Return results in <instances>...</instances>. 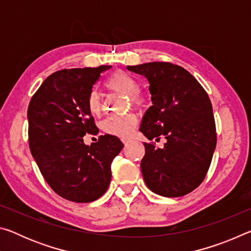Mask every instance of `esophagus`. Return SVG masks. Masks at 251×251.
I'll return each instance as SVG.
<instances>
[{
	"label": "esophagus",
	"mask_w": 251,
	"mask_h": 251,
	"mask_svg": "<svg viewBox=\"0 0 251 251\" xmlns=\"http://www.w3.org/2000/svg\"><path fill=\"white\" fill-rule=\"evenodd\" d=\"M123 143H124V145L126 146L127 145V144H129L130 143V141H129V139H123V141H122Z\"/></svg>",
	"instance_id": "1"
}]
</instances>
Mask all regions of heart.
<instances>
[{
    "mask_svg": "<svg viewBox=\"0 0 251 251\" xmlns=\"http://www.w3.org/2000/svg\"><path fill=\"white\" fill-rule=\"evenodd\" d=\"M105 86L108 90L120 93V94L129 96L130 103L134 107H142L144 105V99L138 94H136L139 91V84L136 82V79L131 77L130 75L124 73V72H116L107 79ZM88 109L92 114L97 115L100 113L101 103L100 94L96 91L91 92L87 100ZM138 120L135 114L129 113L124 116L118 117H107L101 122L100 127L105 134L116 136V137L127 138L133 133L134 129L137 126Z\"/></svg>",
    "mask_w": 251,
    "mask_h": 251,
    "instance_id": "b5f03b06",
    "label": "heart"
}]
</instances>
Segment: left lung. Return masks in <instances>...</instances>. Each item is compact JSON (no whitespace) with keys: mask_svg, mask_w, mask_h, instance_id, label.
<instances>
[{"mask_svg":"<svg viewBox=\"0 0 251 251\" xmlns=\"http://www.w3.org/2000/svg\"><path fill=\"white\" fill-rule=\"evenodd\" d=\"M127 70L150 83L152 105L139 130L150 141L166 139L163 148L144 143L141 168L145 184L164 197L189 194L205 179L217 144L208 94L188 71L172 63L151 62Z\"/></svg>","mask_w":251,"mask_h":251,"instance_id":"left-lung-1","label":"left lung"}]
</instances>
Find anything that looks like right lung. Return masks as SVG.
Instances as JSON below:
<instances>
[{
    "mask_svg": "<svg viewBox=\"0 0 251 251\" xmlns=\"http://www.w3.org/2000/svg\"><path fill=\"white\" fill-rule=\"evenodd\" d=\"M109 69L101 65L55 72L29 101V150L46 182L67 201L91 202L103 196L112 178L110 164L124 147L108 134L91 146L83 139L99 133L87 100L93 85Z\"/></svg>",
    "mask_w": 251,
    "mask_h": 251,
    "instance_id": "obj_1",
    "label": "right lung"
}]
</instances>
